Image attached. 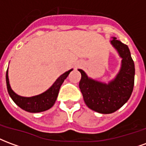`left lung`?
Returning <instances> with one entry per match:
<instances>
[{
	"mask_svg": "<svg viewBox=\"0 0 146 146\" xmlns=\"http://www.w3.org/2000/svg\"><path fill=\"white\" fill-rule=\"evenodd\" d=\"M122 58V66L116 79L108 84L90 79L82 70L79 88L86 105L104 114L114 113L125 104L131 95L135 84V63L128 47L116 37L111 40Z\"/></svg>",
	"mask_w": 146,
	"mask_h": 146,
	"instance_id": "obj_1",
	"label": "left lung"
}]
</instances>
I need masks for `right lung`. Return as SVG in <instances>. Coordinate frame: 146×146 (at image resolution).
<instances>
[{"mask_svg": "<svg viewBox=\"0 0 146 146\" xmlns=\"http://www.w3.org/2000/svg\"><path fill=\"white\" fill-rule=\"evenodd\" d=\"M71 71L72 70H69L63 73L62 75H61L56 80L54 84L51 86L47 92H44L41 95L33 96L31 98H25V97H21L19 95H16L11 90L10 84H9L8 70H7L6 83H7V89H8V94L10 95L11 99L14 101L15 103L25 111L30 112V113H39V112H43L45 110H48L52 107L53 105L54 104L58 95L61 85L62 84L64 80L66 78Z\"/></svg>", "mask_w": 146, "mask_h": 146, "instance_id": "obj_1", "label": "right lung"}]
</instances>
